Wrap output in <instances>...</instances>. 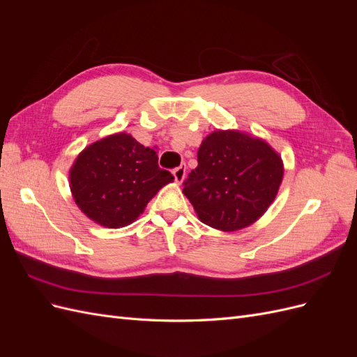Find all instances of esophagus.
<instances>
[{"label":"esophagus","mask_w":357,"mask_h":357,"mask_svg":"<svg viewBox=\"0 0 357 357\" xmlns=\"http://www.w3.org/2000/svg\"><path fill=\"white\" fill-rule=\"evenodd\" d=\"M172 176H174V180L177 183H181L183 180H185V176H186V165H180V167L174 168V171H172Z\"/></svg>","instance_id":"34e87169"}]
</instances>
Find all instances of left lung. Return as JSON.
Listing matches in <instances>:
<instances>
[{"label": "left lung", "instance_id": "1", "mask_svg": "<svg viewBox=\"0 0 357 357\" xmlns=\"http://www.w3.org/2000/svg\"><path fill=\"white\" fill-rule=\"evenodd\" d=\"M283 162L264 139L214 131L198 150V167L183 183L202 223L232 232L255 223L273 204Z\"/></svg>", "mask_w": 357, "mask_h": 357}]
</instances>
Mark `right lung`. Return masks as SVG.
Instances as JSON below:
<instances>
[{
	"mask_svg": "<svg viewBox=\"0 0 357 357\" xmlns=\"http://www.w3.org/2000/svg\"><path fill=\"white\" fill-rule=\"evenodd\" d=\"M174 180L153 149L119 132L86 147L70 169L79 208L105 228L132 223L162 186Z\"/></svg>",
	"mask_w": 357,
	"mask_h": 357,
	"instance_id": "add662e5",
	"label": "right lung"
}]
</instances>
